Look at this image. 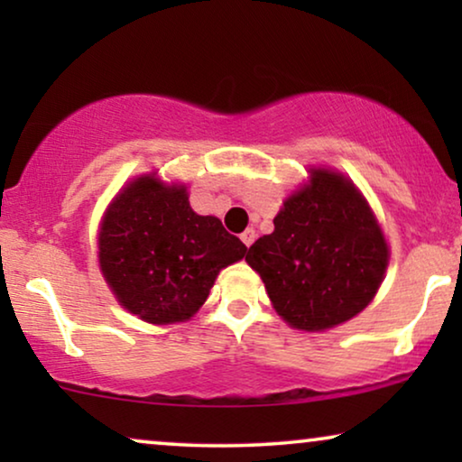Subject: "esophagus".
<instances>
[{
    "label": "esophagus",
    "mask_w": 462,
    "mask_h": 462,
    "mask_svg": "<svg viewBox=\"0 0 462 462\" xmlns=\"http://www.w3.org/2000/svg\"><path fill=\"white\" fill-rule=\"evenodd\" d=\"M239 237H242L244 245H248V248H250V245L254 244V239H256V231L254 229H245Z\"/></svg>",
    "instance_id": "esophagus-1"
}]
</instances>
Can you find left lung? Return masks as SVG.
I'll use <instances>...</instances> for the list:
<instances>
[{"mask_svg":"<svg viewBox=\"0 0 462 462\" xmlns=\"http://www.w3.org/2000/svg\"><path fill=\"white\" fill-rule=\"evenodd\" d=\"M271 236L250 245L275 311L299 330H328L374 299L389 263L381 226L353 182L313 170L283 201Z\"/></svg>","mask_w":462,"mask_h":462,"instance_id":"left-lung-1","label":"left lung"}]
</instances>
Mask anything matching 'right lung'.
I'll return each instance as SVG.
<instances>
[{
	"instance_id": "obj_1",
	"label": "right lung",
	"mask_w": 462,
	"mask_h": 462,
	"mask_svg": "<svg viewBox=\"0 0 462 462\" xmlns=\"http://www.w3.org/2000/svg\"><path fill=\"white\" fill-rule=\"evenodd\" d=\"M98 250L105 280L130 313L174 324L204 305L218 271L248 248L218 218L195 214L185 187L144 176L106 210Z\"/></svg>"
}]
</instances>
